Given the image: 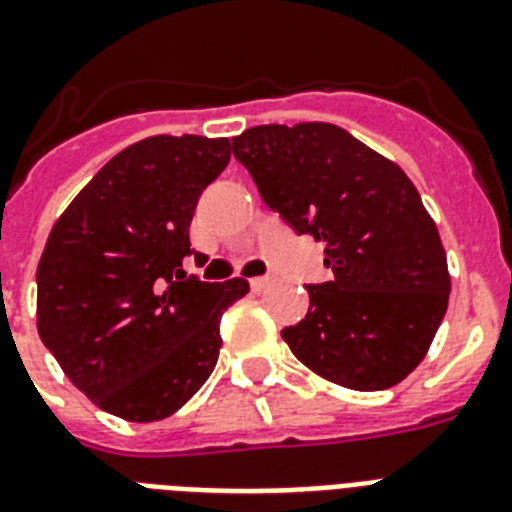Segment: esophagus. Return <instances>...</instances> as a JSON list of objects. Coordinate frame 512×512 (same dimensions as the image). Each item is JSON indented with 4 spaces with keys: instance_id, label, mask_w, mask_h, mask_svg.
<instances>
[{
    "instance_id": "1",
    "label": "esophagus",
    "mask_w": 512,
    "mask_h": 512,
    "mask_svg": "<svg viewBox=\"0 0 512 512\" xmlns=\"http://www.w3.org/2000/svg\"><path fill=\"white\" fill-rule=\"evenodd\" d=\"M270 283H273V278L263 276V278H252V281H249V286H252V291H265Z\"/></svg>"
}]
</instances>
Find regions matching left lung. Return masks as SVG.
I'll list each match as a JSON object with an SVG mask.
<instances>
[{"instance_id": "1", "label": "left lung", "mask_w": 512, "mask_h": 512, "mask_svg": "<svg viewBox=\"0 0 512 512\" xmlns=\"http://www.w3.org/2000/svg\"><path fill=\"white\" fill-rule=\"evenodd\" d=\"M270 210L325 244L328 283L281 330L291 354L351 390L414 372L448 309V260L422 197L393 161L325 122L260 124L231 140Z\"/></svg>"}]
</instances>
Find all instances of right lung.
Returning a JSON list of instances; mask_svg holds the SVG:
<instances>
[{"instance_id":"obj_1","label":"right lung","mask_w":512,"mask_h":512,"mask_svg":"<svg viewBox=\"0 0 512 512\" xmlns=\"http://www.w3.org/2000/svg\"><path fill=\"white\" fill-rule=\"evenodd\" d=\"M231 158L226 137L156 135L124 148L64 210L36 270L38 336L90 401L158 422L203 388L221 315L244 278L187 276L197 200Z\"/></svg>"}]
</instances>
